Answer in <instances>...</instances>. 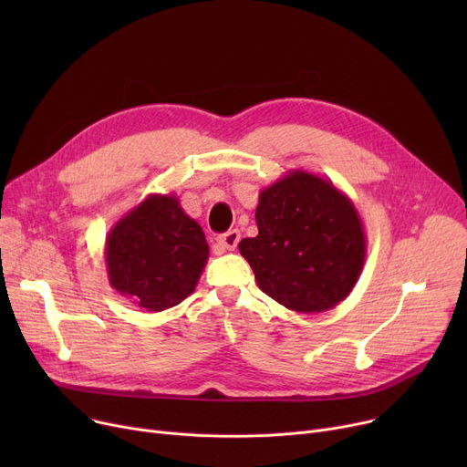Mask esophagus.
Returning <instances> with one entry per match:
<instances>
[{
    "label": "esophagus",
    "instance_id": "esophagus-1",
    "mask_svg": "<svg viewBox=\"0 0 467 467\" xmlns=\"http://www.w3.org/2000/svg\"><path fill=\"white\" fill-rule=\"evenodd\" d=\"M238 242H240V233H238L236 229H231V231L223 233V234H221V236L217 238L219 248L229 250V252H233V250L238 246Z\"/></svg>",
    "mask_w": 467,
    "mask_h": 467
}]
</instances>
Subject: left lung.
Masks as SVG:
<instances>
[{
	"label": "left lung",
	"instance_id": "8db88e82",
	"mask_svg": "<svg viewBox=\"0 0 467 467\" xmlns=\"http://www.w3.org/2000/svg\"><path fill=\"white\" fill-rule=\"evenodd\" d=\"M257 236L238 244L263 293L289 310L326 312L354 289L367 255L361 217L329 180L305 170L259 192Z\"/></svg>",
	"mask_w": 467,
	"mask_h": 467
}]
</instances>
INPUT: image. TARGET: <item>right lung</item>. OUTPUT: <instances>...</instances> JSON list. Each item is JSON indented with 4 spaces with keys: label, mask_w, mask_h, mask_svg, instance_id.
Returning a JSON list of instances; mask_svg holds the SVG:
<instances>
[{
    "label": "right lung",
    "mask_w": 467,
    "mask_h": 467,
    "mask_svg": "<svg viewBox=\"0 0 467 467\" xmlns=\"http://www.w3.org/2000/svg\"><path fill=\"white\" fill-rule=\"evenodd\" d=\"M208 255L202 227L183 212L176 194H150L106 236L109 285L150 312L187 299Z\"/></svg>",
    "instance_id": "1"
}]
</instances>
